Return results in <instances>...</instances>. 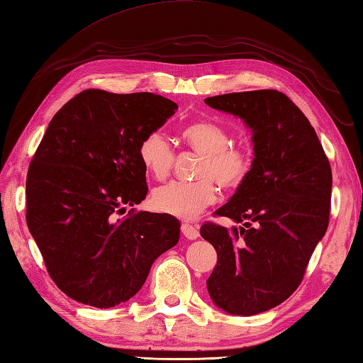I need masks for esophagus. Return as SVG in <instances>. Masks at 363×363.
<instances>
[{
    "instance_id": "34e87169",
    "label": "esophagus",
    "mask_w": 363,
    "mask_h": 363,
    "mask_svg": "<svg viewBox=\"0 0 363 363\" xmlns=\"http://www.w3.org/2000/svg\"><path fill=\"white\" fill-rule=\"evenodd\" d=\"M182 233H183V236H185L189 240H194V239L199 238L198 226L191 225V223H183L182 225Z\"/></svg>"
}]
</instances>
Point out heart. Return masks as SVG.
<instances>
[{"label":"heart","instance_id":"b5f03b06","mask_svg":"<svg viewBox=\"0 0 363 363\" xmlns=\"http://www.w3.org/2000/svg\"><path fill=\"white\" fill-rule=\"evenodd\" d=\"M182 138L201 155L196 182H170L152 191L151 204L157 212L178 218H193L217 201L218 189L242 185L252 169V157L242 146L230 145V133L213 121H196L183 127ZM138 157L145 170L164 180L174 167L175 152L162 132L152 130L140 140Z\"/></svg>","mask_w":363,"mask_h":363}]
</instances>
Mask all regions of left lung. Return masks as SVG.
I'll return each instance as SVG.
<instances>
[{
  "instance_id": "obj_1",
  "label": "left lung",
  "mask_w": 363,
  "mask_h": 363,
  "mask_svg": "<svg viewBox=\"0 0 363 363\" xmlns=\"http://www.w3.org/2000/svg\"><path fill=\"white\" fill-rule=\"evenodd\" d=\"M206 104L242 119L253 143L249 177L215 212L245 223L201 228L217 250L207 290L225 313L255 315L287 300L301 284L328 226L332 169L314 127L285 94L234 92Z\"/></svg>"
}]
</instances>
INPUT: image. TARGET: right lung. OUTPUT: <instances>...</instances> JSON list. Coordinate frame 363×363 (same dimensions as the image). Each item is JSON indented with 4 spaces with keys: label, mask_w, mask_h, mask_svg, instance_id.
<instances>
[{
    "label": "right lung",
    "mask_w": 363,
    "mask_h": 363,
    "mask_svg": "<svg viewBox=\"0 0 363 363\" xmlns=\"http://www.w3.org/2000/svg\"><path fill=\"white\" fill-rule=\"evenodd\" d=\"M150 92L87 89L50 121L27 175V225L49 276L74 301L106 309L143 287L180 221L133 207L146 198L138 145L177 111Z\"/></svg>",
    "instance_id": "1"
}]
</instances>
